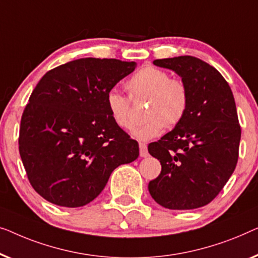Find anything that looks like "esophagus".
I'll return each mask as SVG.
<instances>
[{"mask_svg": "<svg viewBox=\"0 0 258 258\" xmlns=\"http://www.w3.org/2000/svg\"><path fill=\"white\" fill-rule=\"evenodd\" d=\"M139 152H140V157H147L148 155V151H147V146L143 143L139 144Z\"/></svg>", "mask_w": 258, "mask_h": 258, "instance_id": "1", "label": "esophagus"}]
</instances>
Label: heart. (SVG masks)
Here are the masks:
<instances>
[{
    "mask_svg": "<svg viewBox=\"0 0 258 258\" xmlns=\"http://www.w3.org/2000/svg\"><path fill=\"white\" fill-rule=\"evenodd\" d=\"M126 89L133 99L148 98L147 119L132 130V136L137 139H153L166 124H179L186 114L189 100L186 85L179 79L170 78L161 69L151 65L140 69L126 82ZM106 106L114 124L125 130L132 127L134 120L128 98L111 90L106 94Z\"/></svg>",
    "mask_w": 258,
    "mask_h": 258,
    "instance_id": "1",
    "label": "heart"
}]
</instances>
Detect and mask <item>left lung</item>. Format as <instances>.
Here are the masks:
<instances>
[{
  "label": "left lung",
  "instance_id": "1",
  "mask_svg": "<svg viewBox=\"0 0 258 258\" xmlns=\"http://www.w3.org/2000/svg\"><path fill=\"white\" fill-rule=\"evenodd\" d=\"M153 64L180 76L189 100L182 120L148 145L161 164L148 190L165 208H200L222 190L237 164L241 127L233 92L222 75L200 58L179 56Z\"/></svg>",
  "mask_w": 258,
  "mask_h": 258
}]
</instances>
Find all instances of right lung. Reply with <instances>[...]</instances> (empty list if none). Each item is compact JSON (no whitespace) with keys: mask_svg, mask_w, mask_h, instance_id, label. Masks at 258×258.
I'll use <instances>...</instances> for the list:
<instances>
[{"mask_svg":"<svg viewBox=\"0 0 258 258\" xmlns=\"http://www.w3.org/2000/svg\"><path fill=\"white\" fill-rule=\"evenodd\" d=\"M136 61L81 58L43 76L22 114L20 155L34 189L46 201L77 208L94 200L139 145L112 120L106 94Z\"/></svg>","mask_w":258,"mask_h":258,"instance_id":"right-lung-1","label":"right lung"}]
</instances>
